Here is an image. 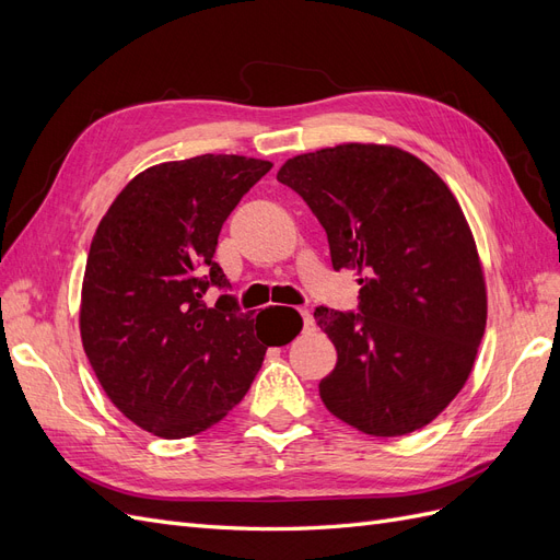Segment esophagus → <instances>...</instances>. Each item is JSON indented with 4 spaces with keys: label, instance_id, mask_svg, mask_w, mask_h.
<instances>
[{
    "label": "esophagus",
    "instance_id": "34e87169",
    "mask_svg": "<svg viewBox=\"0 0 560 560\" xmlns=\"http://www.w3.org/2000/svg\"><path fill=\"white\" fill-rule=\"evenodd\" d=\"M299 313H301V319H303V329H311V327H313V315H311V311L299 308Z\"/></svg>",
    "mask_w": 560,
    "mask_h": 560
}]
</instances>
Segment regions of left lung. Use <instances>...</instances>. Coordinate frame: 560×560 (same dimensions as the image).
Segmentation results:
<instances>
[{"instance_id": "1", "label": "left lung", "mask_w": 560, "mask_h": 560, "mask_svg": "<svg viewBox=\"0 0 560 560\" xmlns=\"http://www.w3.org/2000/svg\"><path fill=\"white\" fill-rule=\"evenodd\" d=\"M327 231L331 266L358 273L360 313L315 308L336 346L319 397L371 436L425 428L460 393L486 329V280L455 196L430 165L389 144L348 142L287 161Z\"/></svg>"}]
</instances>
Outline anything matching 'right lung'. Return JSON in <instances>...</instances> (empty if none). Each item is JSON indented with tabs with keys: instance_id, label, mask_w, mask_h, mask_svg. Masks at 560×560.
<instances>
[{
	"instance_id": "1",
	"label": "right lung",
	"mask_w": 560,
	"mask_h": 560,
	"mask_svg": "<svg viewBox=\"0 0 560 560\" xmlns=\"http://www.w3.org/2000/svg\"><path fill=\"white\" fill-rule=\"evenodd\" d=\"M270 167L235 154L151 165L93 235L83 350L116 409L151 434L184 439L212 428L245 397L268 346L282 343L270 308L254 319L231 294L212 308L202 301L210 287H229L214 261L219 231Z\"/></svg>"
}]
</instances>
